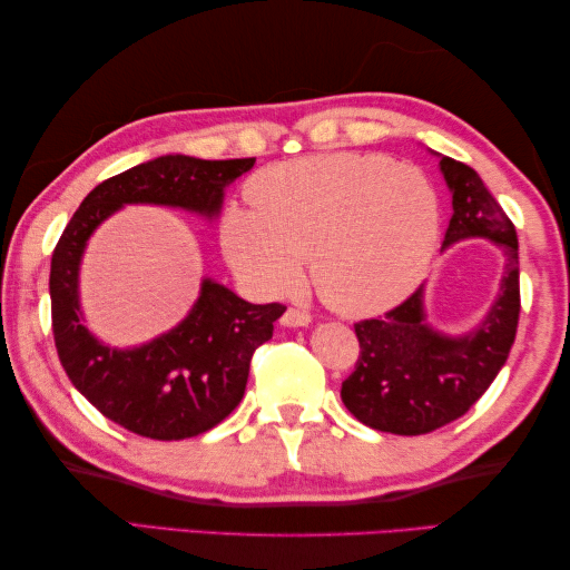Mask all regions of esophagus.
Returning a JSON list of instances; mask_svg holds the SVG:
<instances>
[{"label":"esophagus","mask_w":570,"mask_h":570,"mask_svg":"<svg viewBox=\"0 0 570 570\" xmlns=\"http://www.w3.org/2000/svg\"><path fill=\"white\" fill-rule=\"evenodd\" d=\"M311 321H313V318H311V313L297 311V307H287L283 318H279V323L287 325V328H303V325H307Z\"/></svg>","instance_id":"esophagus-1"}]
</instances>
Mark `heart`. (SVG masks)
Masks as SVG:
<instances>
[{
  "label": "heart",
  "mask_w": 570,
  "mask_h": 570,
  "mask_svg": "<svg viewBox=\"0 0 570 570\" xmlns=\"http://www.w3.org/2000/svg\"><path fill=\"white\" fill-rule=\"evenodd\" d=\"M255 207H229L222 245L255 291L287 293L311 257L325 303L361 315L404 297L424 277L440 237V204L412 164L328 154L279 164L249 184Z\"/></svg>",
  "instance_id": "heart-1"
}]
</instances>
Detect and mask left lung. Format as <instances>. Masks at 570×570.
I'll list each match as a JSON object with an SVG mask.
<instances>
[{
	"label": "left lung",
	"mask_w": 570,
	"mask_h": 570,
	"mask_svg": "<svg viewBox=\"0 0 570 570\" xmlns=\"http://www.w3.org/2000/svg\"><path fill=\"white\" fill-rule=\"evenodd\" d=\"M440 169L452 191V219L444 247L484 237L505 252L498 301L478 328L446 335L426 323L424 291L394 311L353 325L358 361L343 381L341 399L361 424L379 432L416 436L434 432L468 414L505 366L520 318L518 235L508 214L468 164L440 156Z\"/></svg>",
	"instance_id": "obj_1"
}]
</instances>
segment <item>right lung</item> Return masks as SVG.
I'll return each instance as SVG.
<instances>
[{"label":"right lung","instance_id":"obj_1","mask_svg":"<svg viewBox=\"0 0 570 570\" xmlns=\"http://www.w3.org/2000/svg\"><path fill=\"white\" fill-rule=\"evenodd\" d=\"M255 158L204 161L158 156L92 189L65 227L50 265L55 348L72 386L110 422L148 440H186L217 426L245 396L249 361L273 338L285 305H252L229 287L202 279L189 315L138 348H110L80 313L78 273L92 232L124 204H158L217 217L224 189Z\"/></svg>","mask_w":570,"mask_h":570}]
</instances>
